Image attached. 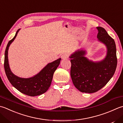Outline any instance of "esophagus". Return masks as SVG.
I'll return each instance as SVG.
<instances>
[{
	"label": "esophagus",
	"instance_id": "obj_1",
	"mask_svg": "<svg viewBox=\"0 0 123 123\" xmlns=\"http://www.w3.org/2000/svg\"><path fill=\"white\" fill-rule=\"evenodd\" d=\"M68 57H69V55L67 53H65V54H63V55H62L61 58H62V59L65 60L67 58H68Z\"/></svg>",
	"mask_w": 123,
	"mask_h": 123
}]
</instances>
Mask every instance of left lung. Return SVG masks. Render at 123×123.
Returning <instances> with one entry per match:
<instances>
[{
	"label": "left lung",
	"mask_w": 123,
	"mask_h": 123,
	"mask_svg": "<svg viewBox=\"0 0 123 123\" xmlns=\"http://www.w3.org/2000/svg\"><path fill=\"white\" fill-rule=\"evenodd\" d=\"M98 40L107 48L106 56L100 61H93L85 56L87 53L80 49L71 54L70 75L74 86L83 93L97 92L106 85L115 74L117 59L114 39L104 28L97 27Z\"/></svg>",
	"instance_id": "1"
}]
</instances>
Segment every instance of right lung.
I'll use <instances>...</instances> for the list:
<instances>
[{"instance_id":"obj_1","label":"right lung","mask_w":123,"mask_h":123,"mask_svg":"<svg viewBox=\"0 0 123 123\" xmlns=\"http://www.w3.org/2000/svg\"><path fill=\"white\" fill-rule=\"evenodd\" d=\"M20 29L16 31L14 38L8 42L5 52L4 68L8 80L14 87L22 93L35 97L45 93L52 83L55 71L60 63L61 59L48 63L39 73L30 78H21L15 75L10 69L8 59V50L12 43L15 39Z\"/></svg>"}]
</instances>
